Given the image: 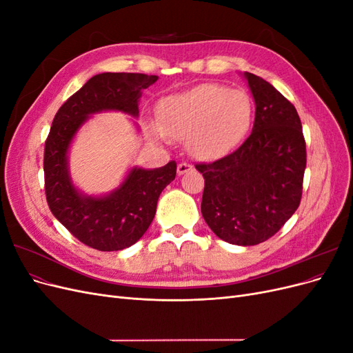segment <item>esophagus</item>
<instances>
[{"instance_id":"obj_1","label":"esophagus","mask_w":353,"mask_h":353,"mask_svg":"<svg viewBox=\"0 0 353 353\" xmlns=\"http://www.w3.org/2000/svg\"><path fill=\"white\" fill-rule=\"evenodd\" d=\"M193 169H194L193 165H190V163H179L178 168H176V172H178V175H184V174L190 172V170H193Z\"/></svg>"}]
</instances>
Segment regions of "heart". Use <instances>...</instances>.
Wrapping results in <instances>:
<instances>
[{
	"label": "heart",
	"instance_id": "obj_1",
	"mask_svg": "<svg viewBox=\"0 0 353 353\" xmlns=\"http://www.w3.org/2000/svg\"><path fill=\"white\" fill-rule=\"evenodd\" d=\"M252 121L253 104L244 91L201 83L160 100L150 131L157 138L187 140L188 152L200 160H216L240 145Z\"/></svg>",
	"mask_w": 353,
	"mask_h": 353
}]
</instances>
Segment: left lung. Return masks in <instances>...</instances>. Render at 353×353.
<instances>
[{"instance_id": "left-lung-1", "label": "left lung", "mask_w": 353, "mask_h": 353, "mask_svg": "<svg viewBox=\"0 0 353 353\" xmlns=\"http://www.w3.org/2000/svg\"><path fill=\"white\" fill-rule=\"evenodd\" d=\"M243 77L256 105L252 134L234 153L196 169L205 178L201 215L209 228L227 243L254 245L299 208L306 144L294 105L265 79Z\"/></svg>"}]
</instances>
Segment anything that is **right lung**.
I'll return each mask as SVG.
<instances>
[{"label": "right lung", "instance_id": "obj_1", "mask_svg": "<svg viewBox=\"0 0 353 353\" xmlns=\"http://www.w3.org/2000/svg\"><path fill=\"white\" fill-rule=\"evenodd\" d=\"M157 79L144 73H99L66 100L52 121L44 153L48 206L73 237L92 249L122 250L144 236L160 193L175 179L176 163L172 160L156 169L134 166L109 194L88 196L72 181L70 144L91 114L122 112L137 117L143 90Z\"/></svg>", "mask_w": 353, "mask_h": 353}]
</instances>
